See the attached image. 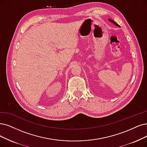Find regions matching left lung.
Returning <instances> with one entry per match:
<instances>
[{
	"mask_svg": "<svg viewBox=\"0 0 147 147\" xmlns=\"http://www.w3.org/2000/svg\"><path fill=\"white\" fill-rule=\"evenodd\" d=\"M109 20L111 22H112V23H113L114 24H115V25H116V26H119V25L116 22H115V21H114V20H113L112 19H109Z\"/></svg>",
	"mask_w": 147,
	"mask_h": 147,
	"instance_id": "8db88e82",
	"label": "left lung"
}]
</instances>
